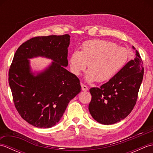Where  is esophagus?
Returning a JSON list of instances; mask_svg holds the SVG:
<instances>
[{"mask_svg":"<svg viewBox=\"0 0 153 153\" xmlns=\"http://www.w3.org/2000/svg\"><path fill=\"white\" fill-rule=\"evenodd\" d=\"M81 86H82V91H88V87H87L86 85H83V83H81Z\"/></svg>","mask_w":153,"mask_h":153,"instance_id":"1","label":"esophagus"}]
</instances>
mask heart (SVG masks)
<instances>
[{
  "instance_id": "heart-1",
  "label": "heart",
  "mask_w": 153,
  "mask_h": 153,
  "mask_svg": "<svg viewBox=\"0 0 153 153\" xmlns=\"http://www.w3.org/2000/svg\"><path fill=\"white\" fill-rule=\"evenodd\" d=\"M129 57L126 48L117 46L113 42L95 39L82 44L81 51H73L69 57L70 71L79 76L85 71L87 82H106L113 78L123 67Z\"/></svg>"
}]
</instances>
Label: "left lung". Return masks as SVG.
Masks as SVG:
<instances>
[{
    "mask_svg": "<svg viewBox=\"0 0 153 153\" xmlns=\"http://www.w3.org/2000/svg\"><path fill=\"white\" fill-rule=\"evenodd\" d=\"M133 49L135 48L133 46ZM135 57L108 82L93 87L89 110L93 119L101 124L111 125L126 118L137 101L144 74L143 63L135 50Z\"/></svg>",
    "mask_w": 153,
    "mask_h": 153,
    "instance_id": "1",
    "label": "left lung"
}]
</instances>
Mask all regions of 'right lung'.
<instances>
[{"label": "right lung", "mask_w": 153, "mask_h": 153, "mask_svg": "<svg viewBox=\"0 0 153 153\" xmlns=\"http://www.w3.org/2000/svg\"><path fill=\"white\" fill-rule=\"evenodd\" d=\"M70 42L68 34L32 38L20 45L13 58L8 83L14 105L22 118L37 128L56 125L81 91L79 79L66 69ZM37 57L53 62L33 72L29 59Z\"/></svg>", "instance_id": "1"}]
</instances>
